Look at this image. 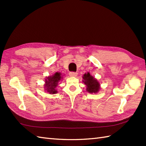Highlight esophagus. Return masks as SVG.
<instances>
[{
    "label": "esophagus",
    "mask_w": 146,
    "mask_h": 146,
    "mask_svg": "<svg viewBox=\"0 0 146 146\" xmlns=\"http://www.w3.org/2000/svg\"><path fill=\"white\" fill-rule=\"evenodd\" d=\"M69 75H70V76L75 77V76H77V75H78V73H76V72H73V71H72V72H70Z\"/></svg>",
    "instance_id": "esophagus-1"
}]
</instances>
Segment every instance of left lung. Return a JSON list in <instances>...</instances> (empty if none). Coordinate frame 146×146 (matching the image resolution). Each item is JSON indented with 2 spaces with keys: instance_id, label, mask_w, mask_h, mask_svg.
<instances>
[{
  "instance_id": "8db88e82",
  "label": "left lung",
  "mask_w": 146,
  "mask_h": 146,
  "mask_svg": "<svg viewBox=\"0 0 146 146\" xmlns=\"http://www.w3.org/2000/svg\"><path fill=\"white\" fill-rule=\"evenodd\" d=\"M83 82L86 86V91L90 94H96L100 89V83L97 79L90 75V73H85L83 76Z\"/></svg>"
}]
</instances>
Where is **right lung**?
<instances>
[{"instance_id": "1", "label": "right lung", "mask_w": 146, "mask_h": 146, "mask_svg": "<svg viewBox=\"0 0 146 146\" xmlns=\"http://www.w3.org/2000/svg\"><path fill=\"white\" fill-rule=\"evenodd\" d=\"M63 78L60 72L55 73L52 76H49L45 80L44 89L49 94H55L58 92L56 88L58 85V82Z\"/></svg>"}]
</instances>
